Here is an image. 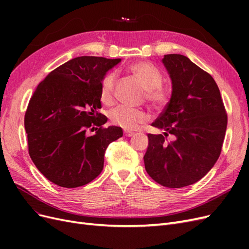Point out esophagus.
<instances>
[{"mask_svg": "<svg viewBox=\"0 0 249 249\" xmlns=\"http://www.w3.org/2000/svg\"><path fill=\"white\" fill-rule=\"evenodd\" d=\"M124 136H127V137H131L134 135V133L132 131H124Z\"/></svg>", "mask_w": 249, "mask_h": 249, "instance_id": "obj_1", "label": "esophagus"}]
</instances>
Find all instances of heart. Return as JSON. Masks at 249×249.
<instances>
[{
  "mask_svg": "<svg viewBox=\"0 0 249 249\" xmlns=\"http://www.w3.org/2000/svg\"><path fill=\"white\" fill-rule=\"evenodd\" d=\"M134 77H136L145 90L146 100L152 104L156 109H162L166 106L169 97L165 89L162 88L163 74L159 69L147 61L135 62L127 67ZM117 76L114 71L106 73L101 82V101L104 104H110L114 97V89ZM109 119L112 124L123 127L125 130H134L148 119L146 113L140 109H134L131 107L119 105L113 108L108 113Z\"/></svg>",
  "mask_w": 249,
  "mask_h": 249,
  "instance_id": "b5f03b06",
  "label": "heart"
}]
</instances>
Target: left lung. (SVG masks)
I'll use <instances>...</instances> for the list:
<instances>
[{"instance_id":"8db88e82","label":"left lung","mask_w":249,"mask_h":249,"mask_svg":"<svg viewBox=\"0 0 249 249\" xmlns=\"http://www.w3.org/2000/svg\"><path fill=\"white\" fill-rule=\"evenodd\" d=\"M172 84L170 101L152 124L163 134H148L145 170L158 184L182 188L196 183L220 156L228 115L210 73L179 54L162 59ZM171 134L173 139L167 137Z\"/></svg>"}]
</instances>
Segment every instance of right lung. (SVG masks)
<instances>
[{"label": "right lung", "mask_w": 249, "mask_h": 249, "mask_svg": "<svg viewBox=\"0 0 249 249\" xmlns=\"http://www.w3.org/2000/svg\"><path fill=\"white\" fill-rule=\"evenodd\" d=\"M120 61L73 58L37 86L25 114V129L29 155L52 183L64 188L90 183L104 168L108 145L123 136L122 127H103L108 118L97 112L102 79ZM90 129L96 133L89 135Z\"/></svg>", "instance_id": "obj_1"}]
</instances>
